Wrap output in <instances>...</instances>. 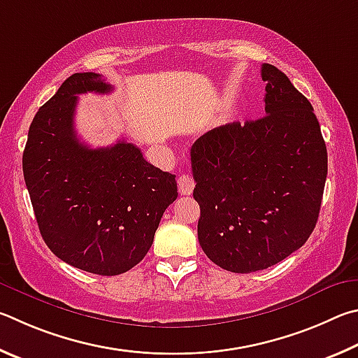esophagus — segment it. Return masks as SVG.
<instances>
[{"instance_id":"obj_1","label":"esophagus","mask_w":358,"mask_h":358,"mask_svg":"<svg viewBox=\"0 0 358 358\" xmlns=\"http://www.w3.org/2000/svg\"><path fill=\"white\" fill-rule=\"evenodd\" d=\"M178 189L180 195H192L193 189H195V180L190 176L182 174L178 178Z\"/></svg>"}]
</instances>
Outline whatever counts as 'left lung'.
Segmentation results:
<instances>
[{
    "label": "left lung",
    "instance_id": "8db88e82",
    "mask_svg": "<svg viewBox=\"0 0 358 358\" xmlns=\"http://www.w3.org/2000/svg\"><path fill=\"white\" fill-rule=\"evenodd\" d=\"M261 77L267 115L206 131L190 150L199 245L234 273L278 264L308 241L327 178L308 99L272 64H262Z\"/></svg>",
    "mask_w": 358,
    "mask_h": 358
}]
</instances>
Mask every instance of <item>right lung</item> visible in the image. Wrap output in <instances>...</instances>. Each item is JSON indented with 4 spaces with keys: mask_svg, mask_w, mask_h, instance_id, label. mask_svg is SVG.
Returning <instances> with one entry per match:
<instances>
[{
    "mask_svg": "<svg viewBox=\"0 0 358 358\" xmlns=\"http://www.w3.org/2000/svg\"><path fill=\"white\" fill-rule=\"evenodd\" d=\"M94 72L73 73L29 125L23 176L42 239L67 264L119 275L140 262L165 209L178 198L176 176L119 140L91 149L73 127L78 94H108Z\"/></svg>",
    "mask_w": 358,
    "mask_h": 358,
    "instance_id": "add662e5",
    "label": "right lung"
}]
</instances>
